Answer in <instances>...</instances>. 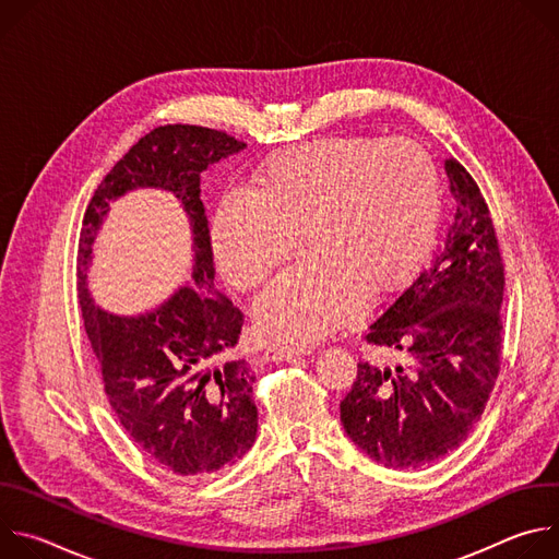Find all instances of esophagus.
Wrapping results in <instances>:
<instances>
[{
    "mask_svg": "<svg viewBox=\"0 0 559 559\" xmlns=\"http://www.w3.org/2000/svg\"><path fill=\"white\" fill-rule=\"evenodd\" d=\"M309 347H289V345H272L263 352V360L267 362H281V360H289L294 356H307Z\"/></svg>",
    "mask_w": 559,
    "mask_h": 559,
    "instance_id": "obj_1",
    "label": "esophagus"
}]
</instances>
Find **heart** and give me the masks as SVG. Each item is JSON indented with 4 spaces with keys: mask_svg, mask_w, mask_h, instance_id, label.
Wrapping results in <instances>:
<instances>
[{
    "mask_svg": "<svg viewBox=\"0 0 559 559\" xmlns=\"http://www.w3.org/2000/svg\"><path fill=\"white\" fill-rule=\"evenodd\" d=\"M442 207L438 168L412 139L332 136L270 156L248 192L227 194L212 221L216 265L236 287L261 283L305 238L309 263L254 300L263 336L313 343L429 254Z\"/></svg>",
    "mask_w": 559,
    "mask_h": 559,
    "instance_id": "b5f03b06",
    "label": "heart"
}]
</instances>
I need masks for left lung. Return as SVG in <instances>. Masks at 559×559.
Segmentation results:
<instances>
[{"mask_svg":"<svg viewBox=\"0 0 559 559\" xmlns=\"http://www.w3.org/2000/svg\"><path fill=\"white\" fill-rule=\"evenodd\" d=\"M455 216L420 276L367 330V343L407 365L358 362L341 423L389 468H420L457 449L480 420L500 373L504 265L473 177L447 158Z\"/></svg>","mask_w":559,"mask_h":559,"instance_id":"8db88e82","label":"left lung"}]
</instances>
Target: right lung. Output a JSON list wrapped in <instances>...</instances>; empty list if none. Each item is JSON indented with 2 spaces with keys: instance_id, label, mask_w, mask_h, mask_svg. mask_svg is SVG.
<instances>
[{
  "instance_id": "obj_1",
  "label": "right lung",
  "mask_w": 559,
  "mask_h": 559,
  "mask_svg": "<svg viewBox=\"0 0 559 559\" xmlns=\"http://www.w3.org/2000/svg\"><path fill=\"white\" fill-rule=\"evenodd\" d=\"M246 150L243 141L201 126H158L134 143L95 190L79 238V305L102 367L112 412L152 460L186 477H207L241 460L257 440V376L231 349L243 313L214 287V257L201 175ZM139 187L170 191L193 231L186 286L141 314L102 310L87 289L96 236L109 205Z\"/></svg>"
}]
</instances>
